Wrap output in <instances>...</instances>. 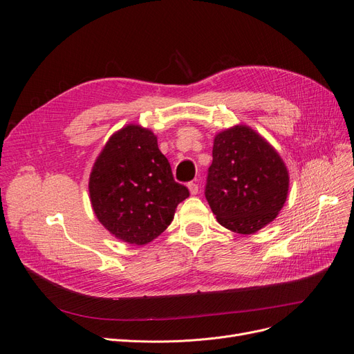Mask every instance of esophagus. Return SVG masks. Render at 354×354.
<instances>
[{
  "label": "esophagus",
  "mask_w": 354,
  "mask_h": 354,
  "mask_svg": "<svg viewBox=\"0 0 354 354\" xmlns=\"http://www.w3.org/2000/svg\"><path fill=\"white\" fill-rule=\"evenodd\" d=\"M187 187H189L190 195H196L198 192H199V186H198L196 181H190V183L187 185Z\"/></svg>",
  "instance_id": "esophagus-1"
}]
</instances>
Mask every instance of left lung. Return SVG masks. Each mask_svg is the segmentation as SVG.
I'll return each instance as SVG.
<instances>
[{
	"label": "left lung",
	"mask_w": 354,
	"mask_h": 354,
	"mask_svg": "<svg viewBox=\"0 0 354 354\" xmlns=\"http://www.w3.org/2000/svg\"><path fill=\"white\" fill-rule=\"evenodd\" d=\"M289 177L281 156L245 125L214 138L205 198L226 229L251 234L273 221L288 195Z\"/></svg>",
	"instance_id": "left-lung-1"
}]
</instances>
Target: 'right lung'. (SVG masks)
Instances as JSON below:
<instances>
[{"mask_svg": "<svg viewBox=\"0 0 354 354\" xmlns=\"http://www.w3.org/2000/svg\"><path fill=\"white\" fill-rule=\"evenodd\" d=\"M95 217L118 239L145 245L162 233L189 189L173 177L152 131L127 125L103 147L90 176Z\"/></svg>", "mask_w": 354, "mask_h": 354, "instance_id": "1", "label": "right lung"}]
</instances>
